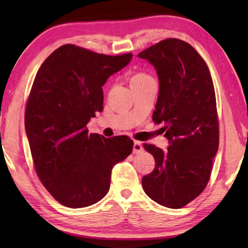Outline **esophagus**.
<instances>
[{"instance_id":"obj_1","label":"esophagus","mask_w":248,"mask_h":248,"mask_svg":"<svg viewBox=\"0 0 248 248\" xmlns=\"http://www.w3.org/2000/svg\"><path fill=\"white\" fill-rule=\"evenodd\" d=\"M143 150H144L143 144H141L140 141H134L133 154H140V152H143Z\"/></svg>"}]
</instances>
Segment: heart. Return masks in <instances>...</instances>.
I'll use <instances>...</instances> for the list:
<instances>
[{
  "mask_svg": "<svg viewBox=\"0 0 248 248\" xmlns=\"http://www.w3.org/2000/svg\"><path fill=\"white\" fill-rule=\"evenodd\" d=\"M152 81H155L154 78H152L150 75H148V73L139 72L131 77L130 84H131V86H140V85H144V84H147V83L152 82Z\"/></svg>",
  "mask_w": 248,
  "mask_h": 248,
  "instance_id": "b5f03b06",
  "label": "heart"
}]
</instances>
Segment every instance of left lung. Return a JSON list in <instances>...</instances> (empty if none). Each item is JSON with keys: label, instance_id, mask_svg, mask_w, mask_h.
Returning a JSON list of instances; mask_svg holds the SVG:
<instances>
[{"label": "left lung", "instance_id": "8db88e82", "mask_svg": "<svg viewBox=\"0 0 248 248\" xmlns=\"http://www.w3.org/2000/svg\"><path fill=\"white\" fill-rule=\"evenodd\" d=\"M155 68L159 97L152 119L165 125L166 151L144 145L155 170L144 176L145 193L164 207L180 209L207 186L218 149L217 99L209 68L191 45L168 38L138 54Z\"/></svg>", "mask_w": 248, "mask_h": 248}]
</instances>
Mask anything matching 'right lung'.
I'll list each match as a JSON object with an SVG mask.
<instances>
[{"label":"right lung","instance_id":"right-lung-1","mask_svg":"<svg viewBox=\"0 0 248 248\" xmlns=\"http://www.w3.org/2000/svg\"><path fill=\"white\" fill-rule=\"evenodd\" d=\"M132 54L109 56L73 45L56 49L39 68L25 108V131L37 175L68 208L98 202L110 172L130 155L127 136L88 134L86 124L103 108L102 86Z\"/></svg>","mask_w":248,"mask_h":248}]
</instances>
